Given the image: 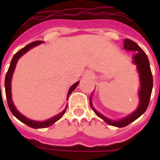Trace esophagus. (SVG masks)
<instances>
[{
  "label": "esophagus",
  "instance_id": "obj_1",
  "mask_svg": "<svg viewBox=\"0 0 160 160\" xmlns=\"http://www.w3.org/2000/svg\"><path fill=\"white\" fill-rule=\"evenodd\" d=\"M88 76H89V77H92V74H90V73H88Z\"/></svg>",
  "mask_w": 160,
  "mask_h": 160
}]
</instances>
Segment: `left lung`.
Listing matches in <instances>:
<instances>
[{"label": "left lung", "instance_id": "left-lung-1", "mask_svg": "<svg viewBox=\"0 0 160 160\" xmlns=\"http://www.w3.org/2000/svg\"><path fill=\"white\" fill-rule=\"evenodd\" d=\"M124 48L126 51L135 52V55L133 56V63L134 65H136V69L139 77V84H140L139 90L138 91L139 104L136 109L132 112L131 114H128L127 116L119 120H113L105 117L102 114H100V112H98L93 105L91 96L90 99V107L92 108L93 111L95 112L98 117H100V119H102L109 125L119 127V128L127 126L128 124L134 121L135 119H137L144 114L149 106L152 89H153V76H152L151 70H150L149 59L147 57L146 54L144 53V51L135 42L129 39H125L124 41Z\"/></svg>", "mask_w": 160, "mask_h": 160}]
</instances>
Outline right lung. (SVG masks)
Masks as SVG:
<instances>
[{
  "instance_id": "obj_1",
  "label": "right lung",
  "mask_w": 160,
  "mask_h": 160,
  "mask_svg": "<svg viewBox=\"0 0 160 160\" xmlns=\"http://www.w3.org/2000/svg\"><path fill=\"white\" fill-rule=\"evenodd\" d=\"M41 43H43V41H34L32 43L29 44L26 46H25L24 48H22L21 50L17 52V53L15 54V55L12 58V60L11 61V65H10V67L8 69V71L6 73V80H5V89H6V100H7V104H8L9 109L11 110V112L12 113L14 116L16 117V119H18L20 121H21L22 123H24L26 125H28L29 127H31V128H34V129H43V128H46V127H49L52 125V124L56 122L57 120L61 118V117L64 115V114L66 111V108L67 106L65 107V109L61 111L60 114H56L55 116H53L52 118H50V119H46V120H44V121H36V120H33V119H31L26 117L25 115H23L22 114H21L20 112L16 109V106L14 105V103L12 101V97H11V79H12V75H13V73L15 71V69H16V63L18 61V60L23 55L29 51L31 49H32L35 46H38V45H41ZM80 81H77L76 83H75L74 85H71L70 88V90L68 91L67 95V100L69 98V95L71 94L73 90H75V88L77 87V85H79Z\"/></svg>"
}]
</instances>
